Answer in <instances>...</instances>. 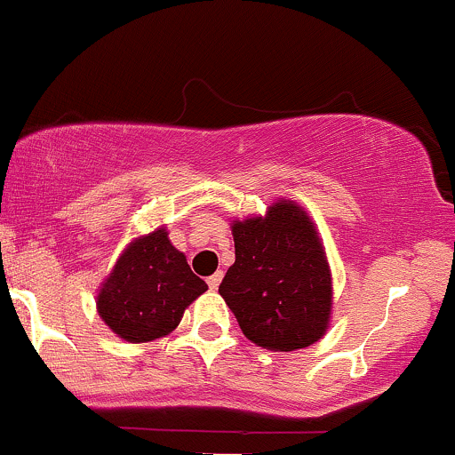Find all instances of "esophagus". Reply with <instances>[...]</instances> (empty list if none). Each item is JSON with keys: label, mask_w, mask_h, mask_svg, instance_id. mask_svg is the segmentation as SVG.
<instances>
[{"label": "esophagus", "mask_w": 455, "mask_h": 455, "mask_svg": "<svg viewBox=\"0 0 455 455\" xmlns=\"http://www.w3.org/2000/svg\"><path fill=\"white\" fill-rule=\"evenodd\" d=\"M222 271H216V274L213 275H210V278H207V284H210V289H218V286H220V282H222Z\"/></svg>", "instance_id": "1"}]
</instances>
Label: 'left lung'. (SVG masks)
Instances as JSON below:
<instances>
[{"label":"left lung","instance_id":"left-lung-1","mask_svg":"<svg viewBox=\"0 0 455 455\" xmlns=\"http://www.w3.org/2000/svg\"><path fill=\"white\" fill-rule=\"evenodd\" d=\"M235 263L218 293L243 336L271 351L306 348L325 333L331 274L315 224L291 201L233 224Z\"/></svg>","mask_w":455,"mask_h":455}]
</instances>
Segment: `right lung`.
Wrapping results in <instances>:
<instances>
[{
	"instance_id": "1",
	"label": "right lung",
	"mask_w": 455,
	"mask_h": 455,
	"mask_svg": "<svg viewBox=\"0 0 455 455\" xmlns=\"http://www.w3.org/2000/svg\"><path fill=\"white\" fill-rule=\"evenodd\" d=\"M207 284L192 274L164 228L126 248L98 295L102 321L128 342H149L180 325L184 310Z\"/></svg>"
}]
</instances>
